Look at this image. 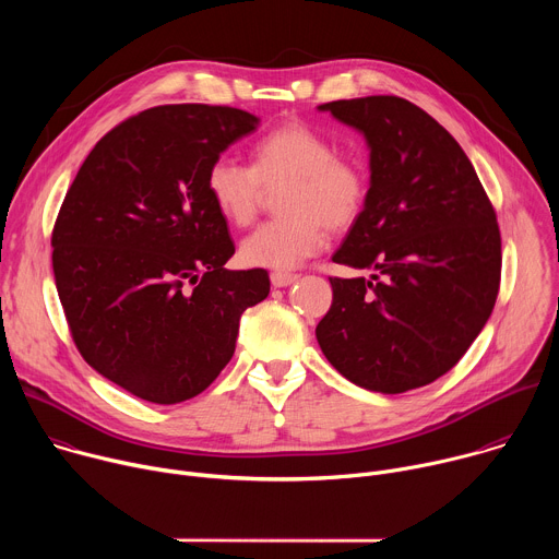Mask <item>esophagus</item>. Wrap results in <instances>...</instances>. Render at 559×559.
Instances as JSON below:
<instances>
[{
	"mask_svg": "<svg viewBox=\"0 0 559 559\" xmlns=\"http://www.w3.org/2000/svg\"><path fill=\"white\" fill-rule=\"evenodd\" d=\"M272 285L274 287H287L292 283L298 281V274H289V272H272Z\"/></svg>",
	"mask_w": 559,
	"mask_h": 559,
	"instance_id": "34e87169",
	"label": "esophagus"
}]
</instances>
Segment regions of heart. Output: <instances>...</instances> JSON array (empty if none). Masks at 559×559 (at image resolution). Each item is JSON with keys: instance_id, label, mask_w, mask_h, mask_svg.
I'll return each mask as SVG.
<instances>
[{"instance_id": "obj_1", "label": "heart", "mask_w": 559, "mask_h": 559, "mask_svg": "<svg viewBox=\"0 0 559 559\" xmlns=\"http://www.w3.org/2000/svg\"><path fill=\"white\" fill-rule=\"evenodd\" d=\"M287 183L278 194L283 216L259 225L241 243L250 267L287 272L325 248L328 227L345 229L365 210L369 181L360 162L336 154V145L302 121H287L252 147V166L231 156L212 162L205 188L229 223L250 225L263 186Z\"/></svg>"}]
</instances>
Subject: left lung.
Instances as JSON below:
<instances>
[{
  "mask_svg": "<svg viewBox=\"0 0 559 559\" xmlns=\"http://www.w3.org/2000/svg\"><path fill=\"white\" fill-rule=\"evenodd\" d=\"M365 134L367 203L334 263L376 270L330 278L316 328L354 384L403 393L444 376L493 311L502 241L496 210L457 141L423 108L376 95L318 106Z\"/></svg>",
  "mask_w": 559,
  "mask_h": 559,
  "instance_id": "left-lung-1",
  "label": "left lung"
}]
</instances>
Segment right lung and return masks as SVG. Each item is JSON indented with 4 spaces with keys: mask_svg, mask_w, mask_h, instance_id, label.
<instances>
[{
    "mask_svg": "<svg viewBox=\"0 0 559 559\" xmlns=\"http://www.w3.org/2000/svg\"><path fill=\"white\" fill-rule=\"evenodd\" d=\"M259 117L156 106L112 128L79 168L52 229V272L72 341L110 382L154 405L205 391L229 362L265 270H225L227 221L205 177Z\"/></svg>",
    "mask_w": 559,
    "mask_h": 559,
    "instance_id": "obj_1",
    "label": "right lung"
}]
</instances>
